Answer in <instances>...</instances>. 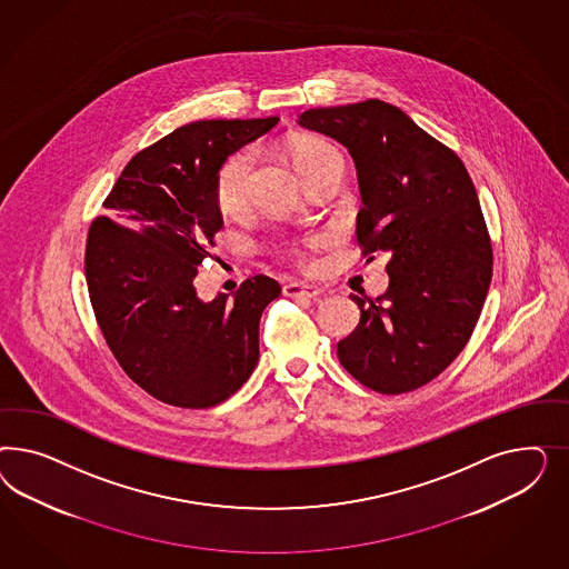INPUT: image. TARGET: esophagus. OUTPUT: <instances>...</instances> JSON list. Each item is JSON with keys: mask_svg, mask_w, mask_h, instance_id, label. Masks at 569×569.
Segmentation results:
<instances>
[{"mask_svg": "<svg viewBox=\"0 0 569 569\" xmlns=\"http://www.w3.org/2000/svg\"><path fill=\"white\" fill-rule=\"evenodd\" d=\"M283 293L290 296V298H310V300H315V298H319L323 292L319 288H315V286H309V283L292 281V283L283 286Z\"/></svg>", "mask_w": 569, "mask_h": 569, "instance_id": "esophagus-1", "label": "esophagus"}]
</instances>
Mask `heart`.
I'll list each match as a JSON object with an SVG mask.
<instances>
[{"mask_svg": "<svg viewBox=\"0 0 569 569\" xmlns=\"http://www.w3.org/2000/svg\"><path fill=\"white\" fill-rule=\"evenodd\" d=\"M292 158L296 169L307 179L310 172L317 171L329 160H340V152L323 139L298 138L292 141ZM254 172V156L252 152H238L231 156L217 172L214 179V202L223 214H238L243 210L250 193V181ZM315 243V240H310ZM293 257L300 262H309L305 250L293 248Z\"/></svg>", "mask_w": 569, "mask_h": 569, "instance_id": "obj_1", "label": "heart"}]
</instances>
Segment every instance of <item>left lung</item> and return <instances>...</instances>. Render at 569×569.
Segmentation results:
<instances>
[{
    "label": "left lung",
    "mask_w": 569,
    "mask_h": 569,
    "mask_svg": "<svg viewBox=\"0 0 569 569\" xmlns=\"http://www.w3.org/2000/svg\"><path fill=\"white\" fill-rule=\"evenodd\" d=\"M298 122L348 148L362 257H390L383 296H350L361 321L338 342V359L379 395L417 390L466 348L490 288L492 243L473 181L459 156L392 103L312 108Z\"/></svg>",
    "instance_id": "left-lung-1"
}]
</instances>
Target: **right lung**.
<instances>
[{
    "label": "right lung",
    "mask_w": 569,
    "mask_h": 569,
    "mask_svg": "<svg viewBox=\"0 0 569 569\" xmlns=\"http://www.w3.org/2000/svg\"><path fill=\"white\" fill-rule=\"evenodd\" d=\"M279 119L196 121L129 160L87 233L89 300L122 371L172 407L208 409L259 362V323L281 288L254 276L202 302L193 288L223 227L214 179Z\"/></svg>",
    "instance_id": "right-lung-1"
}]
</instances>
